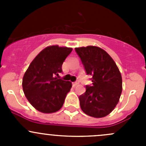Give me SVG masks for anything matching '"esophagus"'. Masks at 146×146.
Instances as JSON below:
<instances>
[{"instance_id": "1", "label": "esophagus", "mask_w": 146, "mask_h": 146, "mask_svg": "<svg viewBox=\"0 0 146 146\" xmlns=\"http://www.w3.org/2000/svg\"><path fill=\"white\" fill-rule=\"evenodd\" d=\"M78 84H79V82L78 81H76V82H73V86L76 87V86H77V85H78Z\"/></svg>"}]
</instances>
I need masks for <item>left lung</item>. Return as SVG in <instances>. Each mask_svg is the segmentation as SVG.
<instances>
[{
  "label": "left lung",
  "instance_id": "8db88e82",
  "mask_svg": "<svg viewBox=\"0 0 146 146\" xmlns=\"http://www.w3.org/2000/svg\"><path fill=\"white\" fill-rule=\"evenodd\" d=\"M92 84L79 97L85 114L95 118L110 114L118 104L122 92V78L111 56L100 47L88 46L75 48Z\"/></svg>",
  "mask_w": 146,
  "mask_h": 146
}]
</instances>
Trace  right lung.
<instances>
[{
	"label": "right lung",
	"mask_w": 146,
	"mask_h": 146,
	"mask_svg": "<svg viewBox=\"0 0 146 146\" xmlns=\"http://www.w3.org/2000/svg\"><path fill=\"white\" fill-rule=\"evenodd\" d=\"M73 48L58 45L46 46L34 58L25 73L23 89L29 102L45 114L58 111L72 83L58 79L62 64Z\"/></svg>",
	"instance_id": "obj_1"
}]
</instances>
